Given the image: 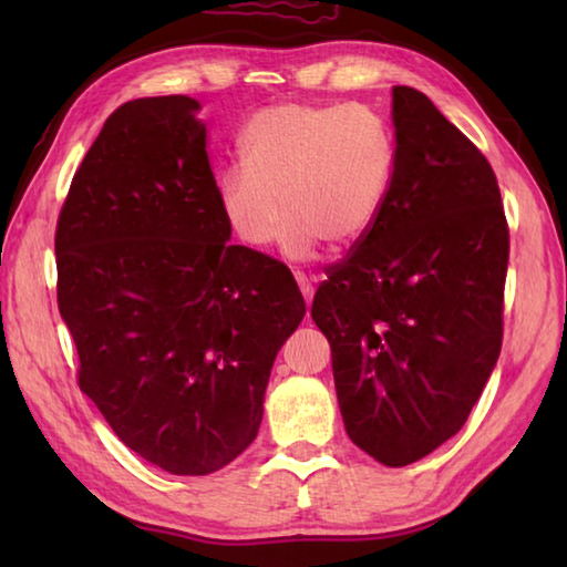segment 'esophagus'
I'll list each match as a JSON object with an SVG mask.
<instances>
[{"label":"esophagus","mask_w":567,"mask_h":567,"mask_svg":"<svg viewBox=\"0 0 567 567\" xmlns=\"http://www.w3.org/2000/svg\"><path fill=\"white\" fill-rule=\"evenodd\" d=\"M295 280L299 285V292L305 297V302L311 305V297H315V282H311L305 272H295Z\"/></svg>","instance_id":"1"}]
</instances>
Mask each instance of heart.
<instances>
[{
  "label": "heart",
  "instance_id": "1",
  "mask_svg": "<svg viewBox=\"0 0 567 567\" xmlns=\"http://www.w3.org/2000/svg\"><path fill=\"white\" fill-rule=\"evenodd\" d=\"M238 153L240 165L216 179V199L252 250L272 244L285 214L287 256L307 258L321 240L336 250L353 246L378 221L392 185V136L365 104L268 106L246 122Z\"/></svg>",
  "mask_w": 567,
  "mask_h": 567
}]
</instances>
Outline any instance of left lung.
<instances>
[{
	"mask_svg": "<svg viewBox=\"0 0 567 567\" xmlns=\"http://www.w3.org/2000/svg\"><path fill=\"white\" fill-rule=\"evenodd\" d=\"M392 124L388 199L311 319L348 436L402 467L463 429L497 365L509 228L492 165L424 92L392 87Z\"/></svg>",
	"mask_w": 567,
	"mask_h": 567,
	"instance_id": "8db88e82",
	"label": "left lung"
}]
</instances>
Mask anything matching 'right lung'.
Segmentation results:
<instances>
[{
  "label": "right lung",
  "instance_id": "add662e5",
  "mask_svg": "<svg viewBox=\"0 0 567 567\" xmlns=\"http://www.w3.org/2000/svg\"><path fill=\"white\" fill-rule=\"evenodd\" d=\"M199 102L118 106L55 228L80 390L143 461L209 475L256 441L275 355L305 319L292 275L231 246Z\"/></svg>",
  "mask_w": 567,
  "mask_h": 567
}]
</instances>
